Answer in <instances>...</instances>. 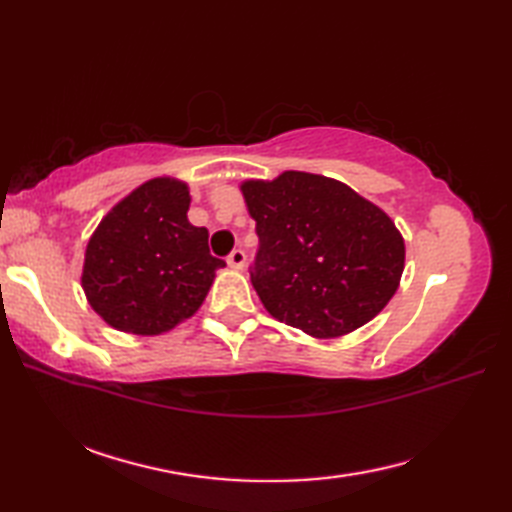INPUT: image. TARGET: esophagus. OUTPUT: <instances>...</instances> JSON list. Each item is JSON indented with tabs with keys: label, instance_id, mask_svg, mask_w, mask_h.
I'll list each match as a JSON object with an SVG mask.
<instances>
[{
	"label": "esophagus",
	"instance_id": "esophagus-1",
	"mask_svg": "<svg viewBox=\"0 0 512 512\" xmlns=\"http://www.w3.org/2000/svg\"><path fill=\"white\" fill-rule=\"evenodd\" d=\"M226 262H228V266H231V268H235V270H242V268H244V264H246V253H244L242 248H235L233 253L228 255Z\"/></svg>",
	"mask_w": 512,
	"mask_h": 512
}]
</instances>
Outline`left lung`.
I'll list each match as a JSON object with an SVG mask.
<instances>
[{"label":"left lung","instance_id":"1","mask_svg":"<svg viewBox=\"0 0 512 512\" xmlns=\"http://www.w3.org/2000/svg\"><path fill=\"white\" fill-rule=\"evenodd\" d=\"M242 193L259 248L250 281L275 319L334 339L383 310L405 270V242L376 204L303 171L248 180Z\"/></svg>","mask_w":512,"mask_h":512}]
</instances>
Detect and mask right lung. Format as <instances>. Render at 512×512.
Returning <instances> with one entry per match:
<instances>
[{"label":"right lung","instance_id":"add662e5","mask_svg":"<svg viewBox=\"0 0 512 512\" xmlns=\"http://www.w3.org/2000/svg\"><path fill=\"white\" fill-rule=\"evenodd\" d=\"M189 189L154 178L103 217L85 250L81 284L90 306L132 334H162L202 306L224 259L209 253V231L187 217Z\"/></svg>","mask_w":512,"mask_h":512}]
</instances>
